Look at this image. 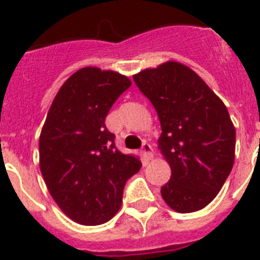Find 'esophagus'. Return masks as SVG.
<instances>
[{
	"instance_id": "1",
	"label": "esophagus",
	"mask_w": 260,
	"mask_h": 260,
	"mask_svg": "<svg viewBox=\"0 0 260 260\" xmlns=\"http://www.w3.org/2000/svg\"><path fill=\"white\" fill-rule=\"evenodd\" d=\"M152 152H154V150H152V147L148 144V143H143L142 146V154L143 156L147 159V160H150V159H152Z\"/></svg>"
}]
</instances>
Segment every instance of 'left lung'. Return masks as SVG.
I'll return each instance as SVG.
<instances>
[{"mask_svg":"<svg viewBox=\"0 0 260 260\" xmlns=\"http://www.w3.org/2000/svg\"><path fill=\"white\" fill-rule=\"evenodd\" d=\"M134 81L160 121L158 148L171 169L162 198L178 213L205 208L235 162L236 131L226 106L196 71L175 60L142 70Z\"/></svg>","mask_w":260,"mask_h":260,"instance_id":"1","label":"left lung"}]
</instances>
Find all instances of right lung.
<instances>
[{
	"label": "right lung",
	"mask_w": 260,
	"mask_h": 260,
	"mask_svg": "<svg viewBox=\"0 0 260 260\" xmlns=\"http://www.w3.org/2000/svg\"><path fill=\"white\" fill-rule=\"evenodd\" d=\"M132 85L125 75L83 67L59 89L39 138V165L51 197L73 221L100 225L117 213L125 182L142 167L122 154L105 118Z\"/></svg>",
	"instance_id": "add662e5"
}]
</instances>
